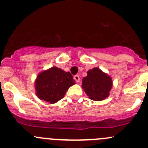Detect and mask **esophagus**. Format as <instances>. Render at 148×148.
I'll list each match as a JSON object with an SVG mask.
<instances>
[{"label": "esophagus", "instance_id": "1", "mask_svg": "<svg viewBox=\"0 0 148 148\" xmlns=\"http://www.w3.org/2000/svg\"><path fill=\"white\" fill-rule=\"evenodd\" d=\"M74 80L77 82H80V77H79V75L74 76Z\"/></svg>", "mask_w": 148, "mask_h": 148}]
</instances>
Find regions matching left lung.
Wrapping results in <instances>:
<instances>
[{
  "instance_id": "obj_1",
  "label": "left lung",
  "mask_w": 148,
  "mask_h": 148,
  "mask_svg": "<svg viewBox=\"0 0 148 148\" xmlns=\"http://www.w3.org/2000/svg\"><path fill=\"white\" fill-rule=\"evenodd\" d=\"M82 87L90 99L102 101L110 95L112 87V78L96 67L87 71L82 79Z\"/></svg>"
}]
</instances>
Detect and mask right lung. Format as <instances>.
I'll return each mask as SVG.
<instances>
[{"mask_svg":"<svg viewBox=\"0 0 148 148\" xmlns=\"http://www.w3.org/2000/svg\"><path fill=\"white\" fill-rule=\"evenodd\" d=\"M74 84L70 72L53 66L38 75L35 82L36 94L41 100L54 104L64 97L69 88Z\"/></svg>","mask_w":148,"mask_h":148,"instance_id":"obj_1","label":"right lung"}]
</instances>
